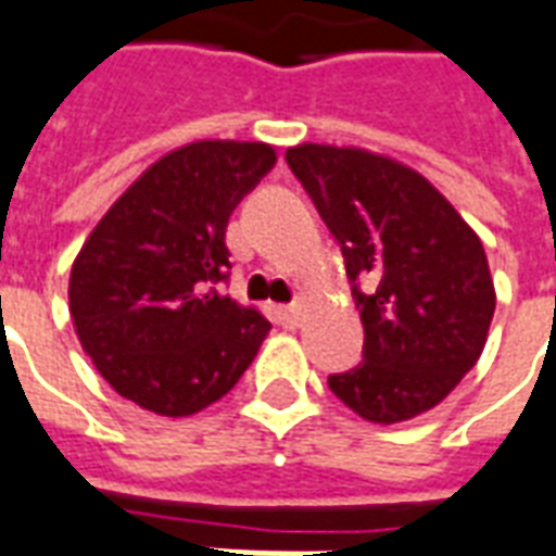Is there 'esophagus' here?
<instances>
[{"label":"esophagus","instance_id":"obj_1","mask_svg":"<svg viewBox=\"0 0 556 556\" xmlns=\"http://www.w3.org/2000/svg\"><path fill=\"white\" fill-rule=\"evenodd\" d=\"M279 318L286 320L289 327H298V320H300V303H289V306H279Z\"/></svg>","mask_w":556,"mask_h":556}]
</instances>
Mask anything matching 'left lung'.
Segmentation results:
<instances>
[{"label":"left lung","instance_id":"obj_1","mask_svg":"<svg viewBox=\"0 0 556 556\" xmlns=\"http://www.w3.org/2000/svg\"><path fill=\"white\" fill-rule=\"evenodd\" d=\"M286 162L341 244L351 282H365L353 286L362 362L332 374V394L374 425L433 409L475 368L495 315L480 238L425 176L389 155L298 143Z\"/></svg>","mask_w":556,"mask_h":556}]
</instances>
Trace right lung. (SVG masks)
Returning <instances> with one entry per match:
<instances>
[{
  "label": "right lung",
  "mask_w": 556,
  "mask_h": 556,
  "mask_svg": "<svg viewBox=\"0 0 556 556\" xmlns=\"http://www.w3.org/2000/svg\"><path fill=\"white\" fill-rule=\"evenodd\" d=\"M277 164L262 141H194L150 164L93 226L70 270V318L114 392L167 418L220 401L270 324L217 294L226 224Z\"/></svg>",
  "instance_id": "add662e5"
}]
</instances>
